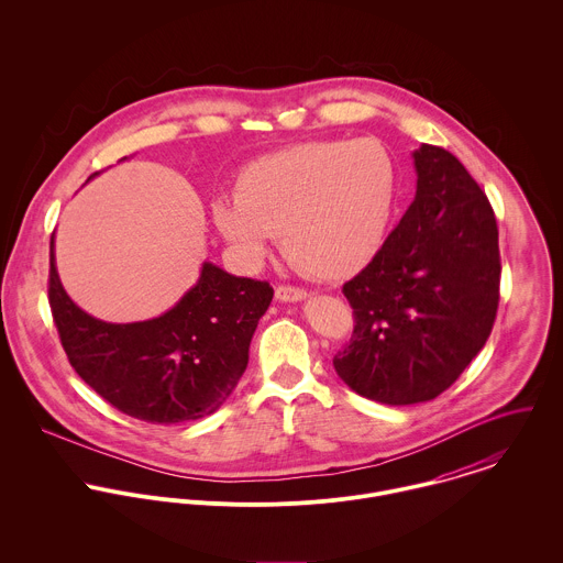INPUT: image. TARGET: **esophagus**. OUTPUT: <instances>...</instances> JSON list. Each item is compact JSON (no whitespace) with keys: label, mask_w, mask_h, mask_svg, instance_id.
I'll return each instance as SVG.
<instances>
[{"label":"esophagus","mask_w":563,"mask_h":563,"mask_svg":"<svg viewBox=\"0 0 563 563\" xmlns=\"http://www.w3.org/2000/svg\"><path fill=\"white\" fill-rule=\"evenodd\" d=\"M275 297H277V301H284V303H297V301L308 299V292L303 288H295V286H279L275 290Z\"/></svg>","instance_id":"34e87169"}]
</instances>
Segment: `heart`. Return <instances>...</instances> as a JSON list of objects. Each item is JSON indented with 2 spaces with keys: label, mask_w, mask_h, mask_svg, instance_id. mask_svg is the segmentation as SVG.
Instances as JSON below:
<instances>
[{
  "label": "heart",
  "mask_w": 563,
  "mask_h": 563,
  "mask_svg": "<svg viewBox=\"0 0 563 563\" xmlns=\"http://www.w3.org/2000/svg\"><path fill=\"white\" fill-rule=\"evenodd\" d=\"M399 173L375 139L317 141L251 162L239 195L212 201V223L244 264L264 260L273 234L308 275H355L379 253Z\"/></svg>",
  "instance_id": "1"
}]
</instances>
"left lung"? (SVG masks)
<instances>
[{"mask_svg":"<svg viewBox=\"0 0 563 563\" xmlns=\"http://www.w3.org/2000/svg\"><path fill=\"white\" fill-rule=\"evenodd\" d=\"M416 195L373 262L344 284L355 317L333 357L360 397L431 401L482 351L498 308V230L487 197L442 147L413 154Z\"/></svg>","mask_w":563,"mask_h":563,"instance_id":"1","label":"left lung"}]
</instances>
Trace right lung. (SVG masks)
<instances>
[{"label": "right lung", "mask_w": 563, "mask_h": 563, "mask_svg": "<svg viewBox=\"0 0 563 563\" xmlns=\"http://www.w3.org/2000/svg\"><path fill=\"white\" fill-rule=\"evenodd\" d=\"M54 249L52 236V314L71 366L99 397L154 424L199 420L228 401L246 368L255 327L273 301L266 282L203 262L197 284L161 317L106 322L67 295Z\"/></svg>", "instance_id": "add662e5"}]
</instances>
